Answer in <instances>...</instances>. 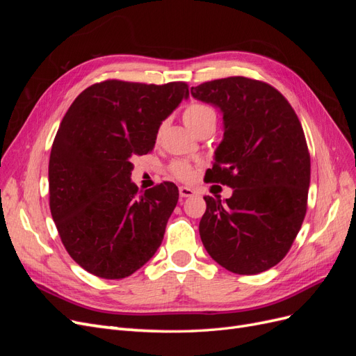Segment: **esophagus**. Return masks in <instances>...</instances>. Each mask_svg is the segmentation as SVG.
I'll list each match as a JSON object with an SVG mask.
<instances>
[{
  "label": "esophagus",
  "instance_id": "obj_1",
  "mask_svg": "<svg viewBox=\"0 0 356 356\" xmlns=\"http://www.w3.org/2000/svg\"><path fill=\"white\" fill-rule=\"evenodd\" d=\"M195 195V190L190 187H179V196L181 197H191Z\"/></svg>",
  "mask_w": 356,
  "mask_h": 356
}]
</instances>
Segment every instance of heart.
Instances as JSON below:
<instances>
[{"label": "heart", "mask_w": 356, "mask_h": 356, "mask_svg": "<svg viewBox=\"0 0 356 356\" xmlns=\"http://www.w3.org/2000/svg\"><path fill=\"white\" fill-rule=\"evenodd\" d=\"M182 118H184L186 124L191 129L193 132L197 134L202 127L208 124H215L217 122V113L215 108L209 104L204 102H190L184 113H182ZM161 131V126L159 127V134ZM172 174H174L179 179H191L195 175V170L187 163H182V161H175L174 165L170 166Z\"/></svg>", "instance_id": "1"}]
</instances>
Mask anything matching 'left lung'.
Segmentation results:
<instances>
[{
  "label": "left lung",
  "mask_w": 356,
  "mask_h": 356,
  "mask_svg": "<svg viewBox=\"0 0 356 356\" xmlns=\"http://www.w3.org/2000/svg\"><path fill=\"white\" fill-rule=\"evenodd\" d=\"M191 95L224 114V139L204 181L233 188L222 203L203 197L204 250L233 273L266 272L288 254L307 211L303 127L285 96L260 80L218 79L191 88Z\"/></svg>",
  "instance_id": "1"
}]
</instances>
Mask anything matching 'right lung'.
I'll return each instance as SVG.
<instances>
[{
    "mask_svg": "<svg viewBox=\"0 0 356 356\" xmlns=\"http://www.w3.org/2000/svg\"><path fill=\"white\" fill-rule=\"evenodd\" d=\"M187 96L184 81L105 80L63 115L49 160V204L67 252L89 273L131 276L163 241L178 188L163 181L141 195L132 159L153 152L160 123Z\"/></svg>",
    "mask_w": 356,
    "mask_h": 356,
    "instance_id": "obj_1",
    "label": "right lung"
}]
</instances>
